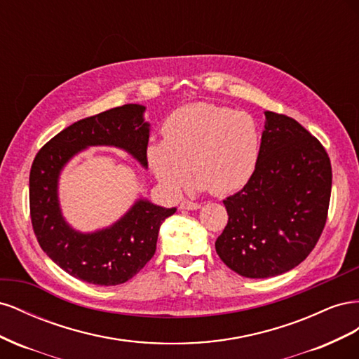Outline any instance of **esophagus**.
<instances>
[{"label":"esophagus","instance_id":"34e87169","mask_svg":"<svg viewBox=\"0 0 359 359\" xmlns=\"http://www.w3.org/2000/svg\"><path fill=\"white\" fill-rule=\"evenodd\" d=\"M181 210H187V211H194L201 208V203L198 202H191V201H182L180 205Z\"/></svg>","mask_w":359,"mask_h":359}]
</instances>
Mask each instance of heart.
I'll list each match as a JSON object with an SVG mask.
<instances>
[{
	"mask_svg": "<svg viewBox=\"0 0 359 359\" xmlns=\"http://www.w3.org/2000/svg\"><path fill=\"white\" fill-rule=\"evenodd\" d=\"M161 135L163 140L148 144L145 154L151 172L172 194L187 186L190 168L196 175V190L214 194L241 190L255 175L260 130L245 112L191 103L168 115Z\"/></svg>",
	"mask_w": 359,
	"mask_h": 359,
	"instance_id": "obj_1",
	"label": "heart"
}]
</instances>
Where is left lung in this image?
Returning a JSON list of instances; mask_svg holds the SVG:
<instances>
[{"label": "left lung", "instance_id": "8db88e82", "mask_svg": "<svg viewBox=\"0 0 359 359\" xmlns=\"http://www.w3.org/2000/svg\"><path fill=\"white\" fill-rule=\"evenodd\" d=\"M331 186V161L319 140L293 118L265 111L255 175L223 201L229 220L217 255L247 278L298 266L327 223Z\"/></svg>", "mask_w": 359, "mask_h": 359}]
</instances>
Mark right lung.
<instances>
[{
	"label": "right lung",
	"instance_id": "1",
	"mask_svg": "<svg viewBox=\"0 0 359 359\" xmlns=\"http://www.w3.org/2000/svg\"><path fill=\"white\" fill-rule=\"evenodd\" d=\"M145 109L132 103L81 119L52 137L32 161L29 210L37 241L61 269L86 283L116 286L135 277L156 253L161 223L177 211L139 198L121 219L94 232L73 229L61 211V170L81 151L114 147L148 168Z\"/></svg>",
	"mask_w": 359,
	"mask_h": 359
}]
</instances>
